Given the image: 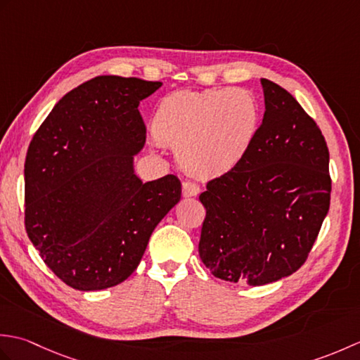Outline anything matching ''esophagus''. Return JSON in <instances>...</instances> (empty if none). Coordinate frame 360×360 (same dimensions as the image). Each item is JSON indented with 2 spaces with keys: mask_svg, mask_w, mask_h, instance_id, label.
Returning a JSON list of instances; mask_svg holds the SVG:
<instances>
[{
  "mask_svg": "<svg viewBox=\"0 0 360 360\" xmlns=\"http://www.w3.org/2000/svg\"><path fill=\"white\" fill-rule=\"evenodd\" d=\"M200 193V186L195 181H184L182 182V196L192 198Z\"/></svg>",
  "mask_w": 360,
  "mask_h": 360,
  "instance_id": "34e87169",
  "label": "esophagus"
}]
</instances>
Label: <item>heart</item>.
I'll list each match as a JSON object with an SVG mask.
<instances>
[{"instance_id": "obj_1", "label": "heart", "mask_w": 360, "mask_h": 360, "mask_svg": "<svg viewBox=\"0 0 360 360\" xmlns=\"http://www.w3.org/2000/svg\"><path fill=\"white\" fill-rule=\"evenodd\" d=\"M257 128L254 97L236 88L178 91L158 103L153 117L156 139L178 150L181 165L200 176L232 170L254 142Z\"/></svg>"}]
</instances>
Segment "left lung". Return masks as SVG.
<instances>
[{
    "instance_id": "8db88e82",
    "label": "left lung",
    "mask_w": 360,
    "mask_h": 360,
    "mask_svg": "<svg viewBox=\"0 0 360 360\" xmlns=\"http://www.w3.org/2000/svg\"><path fill=\"white\" fill-rule=\"evenodd\" d=\"M264 116L248 153L200 195V257L217 278L262 286L307 262L330 210V151L285 88L262 79Z\"/></svg>"
}]
</instances>
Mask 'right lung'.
Here are the masks:
<instances>
[{
  "label": "right lung",
  "instance_id": "right-lung-1",
  "mask_svg": "<svg viewBox=\"0 0 360 360\" xmlns=\"http://www.w3.org/2000/svg\"><path fill=\"white\" fill-rule=\"evenodd\" d=\"M160 86L98 75L60 98L30 141L26 232L68 286L101 290L127 280L181 200L174 174L142 182L133 165L147 137L137 106Z\"/></svg>",
  "mask_w": 360,
  "mask_h": 360
}]
</instances>
